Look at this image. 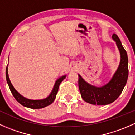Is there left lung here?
<instances>
[{
  "mask_svg": "<svg viewBox=\"0 0 135 135\" xmlns=\"http://www.w3.org/2000/svg\"><path fill=\"white\" fill-rule=\"evenodd\" d=\"M120 54V62L111 80L105 85L97 87L89 84L78 74V86L82 99L87 103L97 105H107L115 101L126 85L129 75L127 54L119 37L112 36Z\"/></svg>",
  "mask_w": 135,
  "mask_h": 135,
  "instance_id": "8db88e82",
  "label": "left lung"
}]
</instances>
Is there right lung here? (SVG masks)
Instances as JSON below:
<instances>
[{"instance_id": "obj_1", "label": "right lung", "mask_w": 135, "mask_h": 135, "mask_svg": "<svg viewBox=\"0 0 135 135\" xmlns=\"http://www.w3.org/2000/svg\"><path fill=\"white\" fill-rule=\"evenodd\" d=\"M66 75H64L61 76L57 80L55 81L54 86L51 92L50 93V95L47 97L46 98L43 99H38V100H32V99H29L25 98L23 95L17 91L16 89L13 88V85L11 83L10 80H9L8 73V65L6 66V81H7L8 85L10 91L12 92V95L14 97L16 100L19 103L23 105V107H27V108H32V109H39V108H44V107L49 106L55 100V97H56L57 93L58 92V89H59V87L60 84L62 82V80L66 78Z\"/></svg>"}]
</instances>
